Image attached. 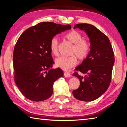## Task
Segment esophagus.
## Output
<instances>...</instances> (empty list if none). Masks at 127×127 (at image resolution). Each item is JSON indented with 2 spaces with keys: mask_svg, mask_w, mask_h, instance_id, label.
<instances>
[{
  "mask_svg": "<svg viewBox=\"0 0 127 127\" xmlns=\"http://www.w3.org/2000/svg\"><path fill=\"white\" fill-rule=\"evenodd\" d=\"M64 75L65 77H70L71 76L70 73L69 72H64Z\"/></svg>",
  "mask_w": 127,
  "mask_h": 127,
  "instance_id": "34e87169",
  "label": "esophagus"
}]
</instances>
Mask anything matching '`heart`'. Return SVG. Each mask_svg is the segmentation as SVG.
I'll list each match as a JSON object with an SVG mask.
<instances>
[{"instance_id":"1","label":"heart","mask_w":127,"mask_h":127,"mask_svg":"<svg viewBox=\"0 0 127 127\" xmlns=\"http://www.w3.org/2000/svg\"><path fill=\"white\" fill-rule=\"evenodd\" d=\"M65 37L74 44L72 48V53L75 54L78 58L83 59L89 55L90 51V45L87 41L82 39V36L76 30H72L65 35ZM58 41L56 37L51 38L50 42V50L52 54L57 55L58 54ZM55 65L63 70H69L76 65L77 59L76 55L70 57L61 56L55 59Z\"/></svg>"}]
</instances>
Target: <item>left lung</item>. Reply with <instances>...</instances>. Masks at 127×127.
Masks as SVG:
<instances>
[{
	"mask_svg": "<svg viewBox=\"0 0 127 127\" xmlns=\"http://www.w3.org/2000/svg\"><path fill=\"white\" fill-rule=\"evenodd\" d=\"M76 29L86 33L90 39V51L76 68L85 76L76 72L73 74L80 81L79 87L73 91V95L79 100L92 101L104 94L110 85L114 54L108 37L94 26L79 23L74 25Z\"/></svg>",
	"mask_w": 127,
	"mask_h": 127,
	"instance_id": "8db88e82",
	"label": "left lung"
}]
</instances>
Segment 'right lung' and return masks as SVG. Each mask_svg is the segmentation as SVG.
<instances>
[{
    "label": "right lung",
    "mask_w": 127,
    "mask_h": 127,
    "mask_svg": "<svg viewBox=\"0 0 127 127\" xmlns=\"http://www.w3.org/2000/svg\"><path fill=\"white\" fill-rule=\"evenodd\" d=\"M70 29L69 25L41 22L30 27L19 37L13 58L14 81L28 99L41 101L52 95L54 83L64 73L59 68L51 69L54 62L50 42L56 35Z\"/></svg>",
    "instance_id": "1"
}]
</instances>
